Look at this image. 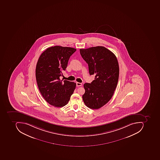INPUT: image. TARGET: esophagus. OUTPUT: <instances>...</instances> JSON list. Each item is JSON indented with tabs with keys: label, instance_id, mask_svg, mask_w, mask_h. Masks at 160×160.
<instances>
[{
	"label": "esophagus",
	"instance_id": "1",
	"mask_svg": "<svg viewBox=\"0 0 160 160\" xmlns=\"http://www.w3.org/2000/svg\"><path fill=\"white\" fill-rule=\"evenodd\" d=\"M82 86V84L81 82H76V86L77 87H81Z\"/></svg>",
	"mask_w": 160,
	"mask_h": 160
}]
</instances>
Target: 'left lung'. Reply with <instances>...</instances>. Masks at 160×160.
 Segmentation results:
<instances>
[{
    "label": "left lung",
    "instance_id": "left-lung-1",
    "mask_svg": "<svg viewBox=\"0 0 160 160\" xmlns=\"http://www.w3.org/2000/svg\"><path fill=\"white\" fill-rule=\"evenodd\" d=\"M81 55L88 65L90 75L95 80L84 85L82 98L88 108L98 109L107 103L114 94L119 75L117 58L102 46L80 49Z\"/></svg>",
    "mask_w": 160,
    "mask_h": 160
}]
</instances>
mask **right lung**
<instances>
[{"label": "right lung", "mask_w": 160, "mask_h": 160, "mask_svg": "<svg viewBox=\"0 0 160 160\" xmlns=\"http://www.w3.org/2000/svg\"><path fill=\"white\" fill-rule=\"evenodd\" d=\"M75 48L56 46L48 48L39 58L36 77L39 90L49 104L56 107L66 105L73 93L76 83L61 80Z\"/></svg>", "instance_id": "add662e5"}]
</instances>
